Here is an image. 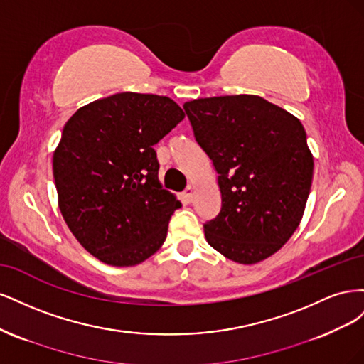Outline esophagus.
I'll return each instance as SVG.
<instances>
[{"label":"esophagus","mask_w":364,"mask_h":364,"mask_svg":"<svg viewBox=\"0 0 364 364\" xmlns=\"http://www.w3.org/2000/svg\"><path fill=\"white\" fill-rule=\"evenodd\" d=\"M182 196H183L185 202H186V203H190V202L193 200V196H194V186H191V185L186 186L185 191L182 193Z\"/></svg>","instance_id":"34e87169"}]
</instances>
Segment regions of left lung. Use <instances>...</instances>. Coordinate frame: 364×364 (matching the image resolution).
<instances>
[{
    "label": "left lung",
    "mask_w": 364,
    "mask_h": 364,
    "mask_svg": "<svg viewBox=\"0 0 364 364\" xmlns=\"http://www.w3.org/2000/svg\"><path fill=\"white\" fill-rule=\"evenodd\" d=\"M183 109L222 193L218 215L203 225L208 245L238 264L269 258L299 226L311 190L302 123L247 94L197 98Z\"/></svg>",
    "instance_id": "left-lung-1"
}]
</instances>
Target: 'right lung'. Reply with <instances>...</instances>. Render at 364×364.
I'll return each mask as SVG.
<instances>
[{
  "label": "right lung",
  "instance_id": "right-lung-1",
  "mask_svg": "<svg viewBox=\"0 0 364 364\" xmlns=\"http://www.w3.org/2000/svg\"><path fill=\"white\" fill-rule=\"evenodd\" d=\"M183 118L168 97L119 92L65 124L53 155L59 209L77 241L109 266H136L167 238L182 203L162 190L153 146Z\"/></svg>",
  "mask_w": 364,
  "mask_h": 364
}]
</instances>
